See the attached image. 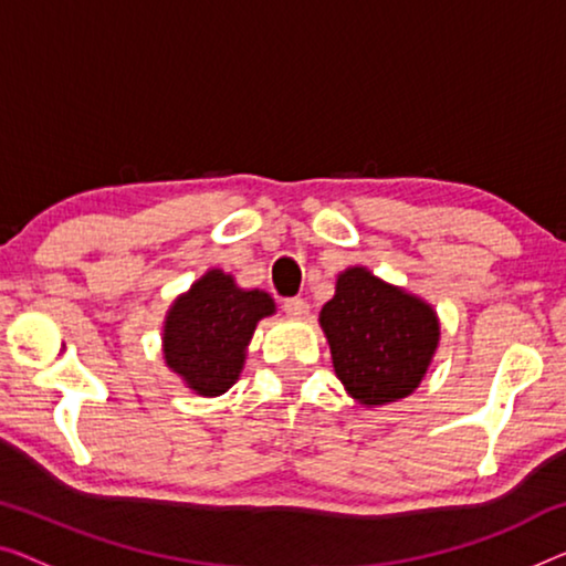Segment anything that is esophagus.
<instances>
[{
    "label": "esophagus",
    "instance_id": "1",
    "mask_svg": "<svg viewBox=\"0 0 566 566\" xmlns=\"http://www.w3.org/2000/svg\"><path fill=\"white\" fill-rule=\"evenodd\" d=\"M284 312L294 319H305L310 315V307H307L305 300L294 297V300H284Z\"/></svg>",
    "mask_w": 566,
    "mask_h": 566
}]
</instances>
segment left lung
<instances>
[{
    "label": "left lung",
    "instance_id": "obj_1",
    "mask_svg": "<svg viewBox=\"0 0 566 566\" xmlns=\"http://www.w3.org/2000/svg\"><path fill=\"white\" fill-rule=\"evenodd\" d=\"M319 327L335 376L366 409L415 394L440 345L434 307L366 266L337 274L333 300L319 310Z\"/></svg>",
    "mask_w": 566,
    "mask_h": 566
}]
</instances>
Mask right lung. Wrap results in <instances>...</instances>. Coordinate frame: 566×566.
Instances as JSON below:
<instances>
[{
  "instance_id": "1",
  "label": "right lung",
  "mask_w": 566,
  "mask_h": 566,
  "mask_svg": "<svg viewBox=\"0 0 566 566\" xmlns=\"http://www.w3.org/2000/svg\"><path fill=\"white\" fill-rule=\"evenodd\" d=\"M276 305L264 290H243L233 274L208 269L165 315V366L198 396H221L239 381L259 319Z\"/></svg>"
}]
</instances>
